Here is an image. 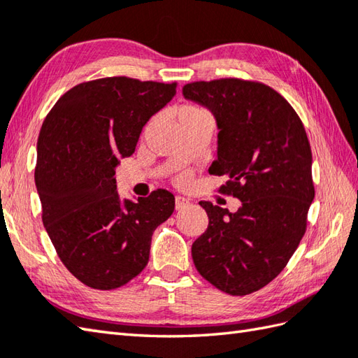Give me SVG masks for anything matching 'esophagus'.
Segmentation results:
<instances>
[{
  "instance_id": "obj_1",
  "label": "esophagus",
  "mask_w": 358,
  "mask_h": 358,
  "mask_svg": "<svg viewBox=\"0 0 358 358\" xmlns=\"http://www.w3.org/2000/svg\"><path fill=\"white\" fill-rule=\"evenodd\" d=\"M189 204H191V201L185 199V196H177V199H175V209H177V210L187 208Z\"/></svg>"
}]
</instances>
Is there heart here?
<instances>
[{
	"instance_id": "b5f03b06",
	"label": "heart",
	"mask_w": 358,
	"mask_h": 358,
	"mask_svg": "<svg viewBox=\"0 0 358 358\" xmlns=\"http://www.w3.org/2000/svg\"><path fill=\"white\" fill-rule=\"evenodd\" d=\"M204 112L200 106L196 104H183L181 108H178L177 110V124L183 123V121H187V120H192V118H196L200 115H204ZM180 183L181 185H187L189 183V177L187 175H183V177L180 178Z\"/></svg>"
}]
</instances>
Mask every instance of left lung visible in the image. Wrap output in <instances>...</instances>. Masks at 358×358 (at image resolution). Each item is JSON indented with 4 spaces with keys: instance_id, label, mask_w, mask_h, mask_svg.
Listing matches in <instances>:
<instances>
[{
    "instance_id": "obj_1",
    "label": "left lung",
    "mask_w": 358,
    "mask_h": 358,
    "mask_svg": "<svg viewBox=\"0 0 358 358\" xmlns=\"http://www.w3.org/2000/svg\"><path fill=\"white\" fill-rule=\"evenodd\" d=\"M183 95L214 115L209 173L227 175L222 192L241 201L237 212L200 201L209 224L192 245L194 264L220 291L252 294L285 269L306 232L315 195L306 131L292 106L262 83L195 81Z\"/></svg>"
}]
</instances>
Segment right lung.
<instances>
[{
    "label": "right lung",
    "instance_id": "right-lung-1",
    "mask_svg": "<svg viewBox=\"0 0 358 358\" xmlns=\"http://www.w3.org/2000/svg\"><path fill=\"white\" fill-rule=\"evenodd\" d=\"M177 94V83L100 78L72 87L41 126L35 185L43 224L59 260L89 287L110 291L146 268L152 234L175 196L158 189L121 200L115 169L135 152L144 124Z\"/></svg>",
    "mask_w": 358,
    "mask_h": 358
}]
</instances>
